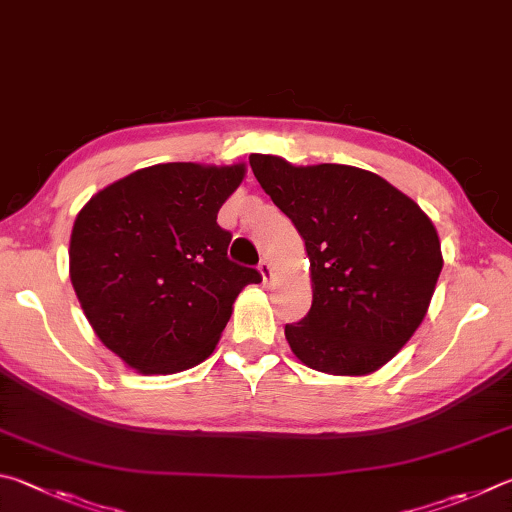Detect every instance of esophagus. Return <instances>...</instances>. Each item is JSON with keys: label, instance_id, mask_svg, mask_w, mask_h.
I'll list each match as a JSON object with an SVG mask.
<instances>
[{"label": "esophagus", "instance_id": "esophagus-1", "mask_svg": "<svg viewBox=\"0 0 512 512\" xmlns=\"http://www.w3.org/2000/svg\"><path fill=\"white\" fill-rule=\"evenodd\" d=\"M258 270H261V276H263V281H265V283L270 281V276H272V267H270V263L265 261V258L261 261V265H258Z\"/></svg>", "mask_w": 512, "mask_h": 512}]
</instances>
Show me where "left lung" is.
Masks as SVG:
<instances>
[{"instance_id":"1","label":"left lung","mask_w":512,"mask_h":512,"mask_svg":"<svg viewBox=\"0 0 512 512\" xmlns=\"http://www.w3.org/2000/svg\"><path fill=\"white\" fill-rule=\"evenodd\" d=\"M249 166L310 256L312 306L285 324L294 355L333 375L380 369L416 333L443 270L432 220L369 170L272 155Z\"/></svg>"}]
</instances>
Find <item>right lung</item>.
Instances as JSON below:
<instances>
[{
  "instance_id": "obj_1",
  "label": "right lung",
  "mask_w": 512,
  "mask_h": 512,
  "mask_svg": "<svg viewBox=\"0 0 512 512\" xmlns=\"http://www.w3.org/2000/svg\"><path fill=\"white\" fill-rule=\"evenodd\" d=\"M242 166L157 164L103 188L71 231V285L98 339L141 373H177L213 353L254 267L227 256L218 224Z\"/></svg>"
}]
</instances>
